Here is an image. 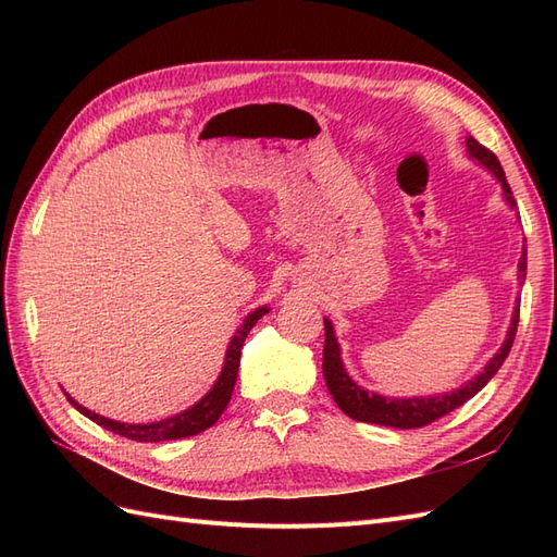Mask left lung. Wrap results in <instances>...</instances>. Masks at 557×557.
I'll return each instance as SVG.
<instances>
[{"instance_id": "8db88e82", "label": "left lung", "mask_w": 557, "mask_h": 557, "mask_svg": "<svg viewBox=\"0 0 557 557\" xmlns=\"http://www.w3.org/2000/svg\"><path fill=\"white\" fill-rule=\"evenodd\" d=\"M467 156L479 162L485 172H491L495 181L502 185V197L507 201L509 209L516 211V199L513 193L507 183V176H504V170L499 160L481 146L474 137H467ZM528 272V248L522 246L520 260H518V281L522 285ZM518 313H520V299L516 301L513 313H511V325L507 330V339L499 346L495 356L487 360V364L481 369V372L462 383L460 387H455L450 393H440V395H428V397H387L379 393H369L362 385L352 381V376L346 372V367L342 362V348L339 342H336L334 325L330 318L325 320V348H323V376L327 383V391L334 397L336 407H339L348 418L360 420V423H374V425H385V428H399V430H413V428H423L432 420L442 418L450 413L453 409L462 407L467 399L474 397L481 387L491 381L502 362L507 360L513 336L518 330Z\"/></svg>"}]
</instances>
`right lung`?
Instances as JSON below:
<instances>
[{
    "instance_id": "obj_1",
    "label": "right lung",
    "mask_w": 557,
    "mask_h": 557,
    "mask_svg": "<svg viewBox=\"0 0 557 557\" xmlns=\"http://www.w3.org/2000/svg\"><path fill=\"white\" fill-rule=\"evenodd\" d=\"M264 313H269V307H258L256 311H250L244 318V323L239 325V330L234 332V336L230 339V346L225 350L223 369H221V374H218L211 391L199 401H195L193 407L183 409L176 416L156 420V423H121V420H111V418L99 416V413H95L86 407H81V404L74 397H70L66 393L64 395H66V399L72 401V407H76V411H81L83 416H88L92 423L102 425L109 432L127 436V440H132V442H150V444L172 442V440H183V436H193V434L205 432L207 428H211L215 423L218 418H221V413L225 411V407L230 404L234 383H237L244 342H246L248 332L252 330V325H256Z\"/></svg>"
}]
</instances>
